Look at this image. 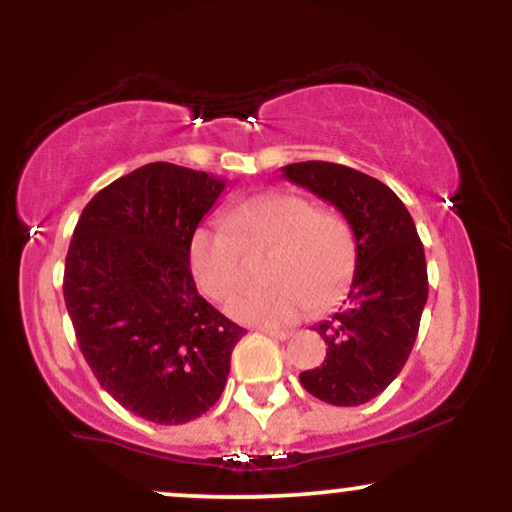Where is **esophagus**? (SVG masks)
I'll return each mask as SVG.
<instances>
[{
	"instance_id": "34e87169",
	"label": "esophagus",
	"mask_w": 512,
	"mask_h": 512,
	"mask_svg": "<svg viewBox=\"0 0 512 512\" xmlns=\"http://www.w3.org/2000/svg\"><path fill=\"white\" fill-rule=\"evenodd\" d=\"M262 332L267 334V337L279 339V342H284V339H289V337H291V332H286V330H269V327H264Z\"/></svg>"
}]
</instances>
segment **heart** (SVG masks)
Segmentation results:
<instances>
[{
  "instance_id": "obj_1",
  "label": "heart",
  "mask_w": 512,
  "mask_h": 512,
  "mask_svg": "<svg viewBox=\"0 0 512 512\" xmlns=\"http://www.w3.org/2000/svg\"><path fill=\"white\" fill-rule=\"evenodd\" d=\"M228 222L204 221L187 243V267L197 289L223 301L240 281L243 243L274 245L267 276L274 284L245 289L226 305L233 320L255 327H281L301 320L313 305H327L346 289L356 267V236L349 221L315 209L296 192H267L228 211ZM233 230L237 232L232 233Z\"/></svg>"
}]
</instances>
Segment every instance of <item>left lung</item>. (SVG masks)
<instances>
[{
    "mask_svg": "<svg viewBox=\"0 0 512 512\" xmlns=\"http://www.w3.org/2000/svg\"><path fill=\"white\" fill-rule=\"evenodd\" d=\"M281 173L342 211L356 236L344 308L315 325L327 356L303 370L301 385L334 407H358L397 378L416 342L428 298L424 245L402 199L361 170L305 161Z\"/></svg>",
    "mask_w": 512,
    "mask_h": 512,
    "instance_id": "8db88e82",
    "label": "left lung"
}]
</instances>
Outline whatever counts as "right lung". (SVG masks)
I'll return each mask as SVG.
<instances>
[{
	"label": "right lung",
	"instance_id": "right-lung-1",
	"mask_svg": "<svg viewBox=\"0 0 512 512\" xmlns=\"http://www.w3.org/2000/svg\"><path fill=\"white\" fill-rule=\"evenodd\" d=\"M223 190L204 170L149 163L103 187L69 243L64 303L81 354L115 402L154 424L207 414L245 334L187 267L192 231Z\"/></svg>",
	"mask_w": 512,
	"mask_h": 512
}]
</instances>
